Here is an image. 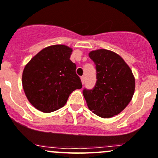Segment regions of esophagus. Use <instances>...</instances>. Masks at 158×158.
Wrapping results in <instances>:
<instances>
[{
    "label": "esophagus",
    "instance_id": "1",
    "mask_svg": "<svg viewBox=\"0 0 158 158\" xmlns=\"http://www.w3.org/2000/svg\"><path fill=\"white\" fill-rule=\"evenodd\" d=\"M81 81H82V83L83 85L84 82H85V77L84 76H81Z\"/></svg>",
    "mask_w": 158,
    "mask_h": 158
}]
</instances>
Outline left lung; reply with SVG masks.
<instances>
[{
    "mask_svg": "<svg viewBox=\"0 0 158 158\" xmlns=\"http://www.w3.org/2000/svg\"><path fill=\"white\" fill-rule=\"evenodd\" d=\"M96 65V82L92 89H84L89 109L102 118L117 115L131 102L135 79L132 71L119 55L106 49L89 54Z\"/></svg>",
    "mask_w": 158,
    "mask_h": 158,
    "instance_id": "8db88e82",
    "label": "left lung"
}]
</instances>
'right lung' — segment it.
<instances>
[{"label":"right lung","instance_id":"obj_1","mask_svg":"<svg viewBox=\"0 0 158 158\" xmlns=\"http://www.w3.org/2000/svg\"><path fill=\"white\" fill-rule=\"evenodd\" d=\"M72 52L65 45H52L39 52L24 67L23 89L37 110L56 111L66 103L75 89L82 88L76 64L70 60Z\"/></svg>","mask_w":158,"mask_h":158}]
</instances>
